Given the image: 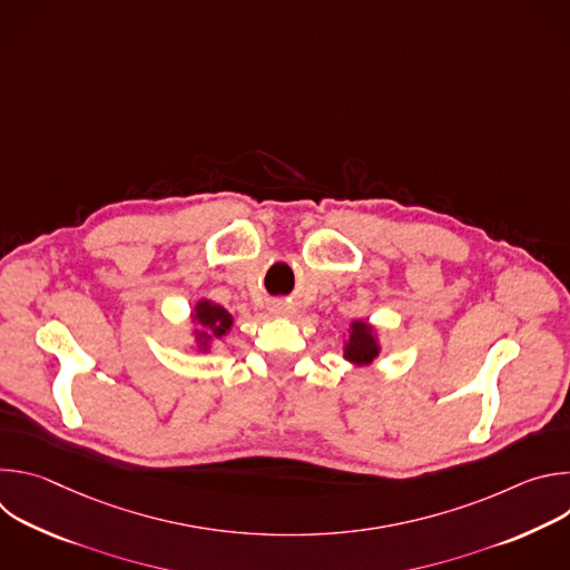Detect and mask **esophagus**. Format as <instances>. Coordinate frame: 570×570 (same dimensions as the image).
<instances>
[{
  "label": "esophagus",
  "instance_id": "obj_1",
  "mask_svg": "<svg viewBox=\"0 0 570 570\" xmlns=\"http://www.w3.org/2000/svg\"><path fill=\"white\" fill-rule=\"evenodd\" d=\"M275 311H277V313H279V315H286V313H288V311H291V306H284V304H279V306H277V308H275Z\"/></svg>",
  "mask_w": 570,
  "mask_h": 570
}]
</instances>
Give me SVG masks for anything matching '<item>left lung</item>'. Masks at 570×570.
Listing matches in <instances>:
<instances>
[{"label":"left lung","mask_w":570,"mask_h":570,"mask_svg":"<svg viewBox=\"0 0 570 570\" xmlns=\"http://www.w3.org/2000/svg\"><path fill=\"white\" fill-rule=\"evenodd\" d=\"M379 347L376 341L372 336V330L367 327L365 322H354L352 324V334H350V345H347V361L358 363V365H367L376 358Z\"/></svg>","instance_id":"8db88e82"}]
</instances>
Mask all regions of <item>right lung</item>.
I'll return each instance as SVG.
<instances>
[{
  "label": "right lung",
  "instance_id": "1",
  "mask_svg": "<svg viewBox=\"0 0 570 570\" xmlns=\"http://www.w3.org/2000/svg\"><path fill=\"white\" fill-rule=\"evenodd\" d=\"M196 317L205 324V327H209L212 330V334L216 336V338H220L227 330H229V324H232V315L223 308V306H216V304H212V302H198V306H196ZM200 338H205V343H207V334H200Z\"/></svg>",
  "mask_w": 570,
  "mask_h": 570
}]
</instances>
